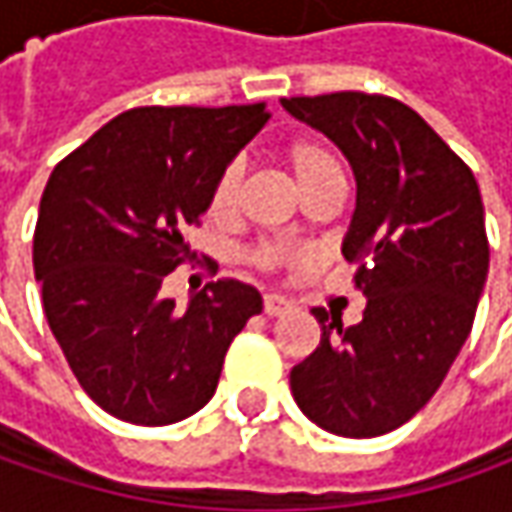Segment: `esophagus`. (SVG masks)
I'll list each match as a JSON object with an SVG mask.
<instances>
[{
  "label": "esophagus",
  "instance_id": "obj_1",
  "mask_svg": "<svg viewBox=\"0 0 512 512\" xmlns=\"http://www.w3.org/2000/svg\"><path fill=\"white\" fill-rule=\"evenodd\" d=\"M287 310H290V305L282 296H265V316H282Z\"/></svg>",
  "mask_w": 512,
  "mask_h": 512
}]
</instances>
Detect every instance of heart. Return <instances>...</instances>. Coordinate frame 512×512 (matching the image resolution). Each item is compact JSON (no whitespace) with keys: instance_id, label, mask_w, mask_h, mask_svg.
<instances>
[{"instance_id":"heart-1","label":"heart","mask_w":512,"mask_h":512,"mask_svg":"<svg viewBox=\"0 0 512 512\" xmlns=\"http://www.w3.org/2000/svg\"><path fill=\"white\" fill-rule=\"evenodd\" d=\"M285 162L299 190H307L316 182H325L330 176H342V162L339 156L333 153V148L316 139V136H302V139H293L285 148ZM239 182H242V165L239 162H230L216 185L210 190V216L222 219L227 216L233 205H236V196H239ZM250 259L265 270H276V267L290 265L296 259V253L287 245H262L250 253Z\"/></svg>"}]
</instances>
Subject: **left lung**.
I'll return each instance as SVG.
<instances>
[{"instance_id": "left-lung-1", "label": "left lung", "mask_w": 512, "mask_h": 512, "mask_svg": "<svg viewBox=\"0 0 512 512\" xmlns=\"http://www.w3.org/2000/svg\"><path fill=\"white\" fill-rule=\"evenodd\" d=\"M342 150L356 210L342 242L367 296L359 325L313 307L322 342L290 370L307 419L347 439L410 422L470 336L490 247L473 170L413 108L379 93L282 99Z\"/></svg>"}]
</instances>
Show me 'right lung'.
<instances>
[{"instance_id": "1", "label": "right lung", "mask_w": 512, "mask_h": 512, "mask_svg": "<svg viewBox=\"0 0 512 512\" xmlns=\"http://www.w3.org/2000/svg\"><path fill=\"white\" fill-rule=\"evenodd\" d=\"M259 105L133 108L50 173L33 233L48 325L82 390L105 413L162 427L216 393L233 336L262 296L219 279L187 302L162 296L185 233L233 156L265 128Z\"/></svg>"}]
</instances>
